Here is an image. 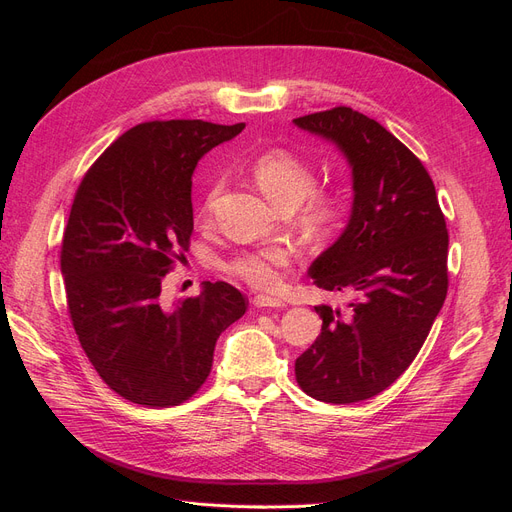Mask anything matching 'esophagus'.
<instances>
[{
    "label": "esophagus",
    "mask_w": 512,
    "mask_h": 512,
    "mask_svg": "<svg viewBox=\"0 0 512 512\" xmlns=\"http://www.w3.org/2000/svg\"><path fill=\"white\" fill-rule=\"evenodd\" d=\"M256 307L265 309V307H286V301L280 299V297H269V294H256L254 301H252Z\"/></svg>",
    "instance_id": "obj_1"
}]
</instances>
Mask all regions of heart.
Segmentation results:
<instances>
[{"instance_id": "1", "label": "heart", "mask_w": 512, "mask_h": 512, "mask_svg": "<svg viewBox=\"0 0 512 512\" xmlns=\"http://www.w3.org/2000/svg\"><path fill=\"white\" fill-rule=\"evenodd\" d=\"M250 170L256 185L273 205H297L307 194L305 215L314 224H327L337 215L339 200L331 190L309 192V188L314 185V170L299 153L284 147L267 149L258 153ZM218 194L220 183L215 181L207 190L203 205H200V215H203V218H207L211 213ZM294 256H297V250H294L290 243H273L267 247H260V250L237 254L235 258L226 262V271L254 288L273 290L280 286L282 271L292 265Z\"/></svg>"}]
</instances>
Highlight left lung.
Returning a JSON list of instances; mask_svg holds the SVG:
<instances>
[{
  "instance_id": "obj_1",
  "label": "left lung",
  "mask_w": 512,
  "mask_h": 512,
  "mask_svg": "<svg viewBox=\"0 0 512 512\" xmlns=\"http://www.w3.org/2000/svg\"><path fill=\"white\" fill-rule=\"evenodd\" d=\"M294 126L337 145L354 190L342 237L307 271L354 299L344 312L314 307L322 331L294 376L309 397L354 404L389 389L425 344L448 290L446 222L421 160L378 121L335 106Z\"/></svg>"
}]
</instances>
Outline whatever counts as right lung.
<instances>
[{
    "label": "right lung",
    "instance_id": "right-lung-1",
    "mask_svg": "<svg viewBox=\"0 0 512 512\" xmlns=\"http://www.w3.org/2000/svg\"><path fill=\"white\" fill-rule=\"evenodd\" d=\"M245 123H138L94 162L76 190L61 243L68 314L100 378L147 408L179 406L205 384L215 342L245 309L226 282L164 307V275L194 230L192 175Z\"/></svg>",
    "mask_w": 512,
    "mask_h": 512
}]
</instances>
